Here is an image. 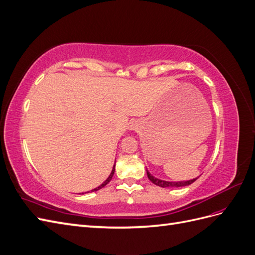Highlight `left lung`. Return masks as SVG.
Instances as JSON below:
<instances>
[{
  "label": "left lung",
  "instance_id": "8db88e82",
  "mask_svg": "<svg viewBox=\"0 0 255 255\" xmlns=\"http://www.w3.org/2000/svg\"><path fill=\"white\" fill-rule=\"evenodd\" d=\"M146 175H148L149 180L153 183L157 185V186L159 187H163V188H171V187H184V186H188V185L194 183L198 177H196V179H192V180H189V181H181V182H168V181H164V180H159L157 179V177L153 176L149 171L148 169H146Z\"/></svg>",
  "mask_w": 255,
  "mask_h": 255
}]
</instances>
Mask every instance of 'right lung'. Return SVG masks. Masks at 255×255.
<instances>
[{
  "label": "right lung",
  "mask_w": 255,
  "mask_h": 255,
  "mask_svg": "<svg viewBox=\"0 0 255 255\" xmlns=\"http://www.w3.org/2000/svg\"><path fill=\"white\" fill-rule=\"evenodd\" d=\"M115 163H116V161H115ZM114 173H115V165H114V167H113V169H112V172H111V174H110V176L109 177H107V179L101 184V185H100V186H98L97 188H95V189H92V190H90V192H94V191H97V190H99V189H101V188H103L104 186H105V185H107V184H109L110 182H111V180H112V177H113V175H114ZM87 192H89V191H87Z\"/></svg>",
  "instance_id": "obj_1"
}]
</instances>
